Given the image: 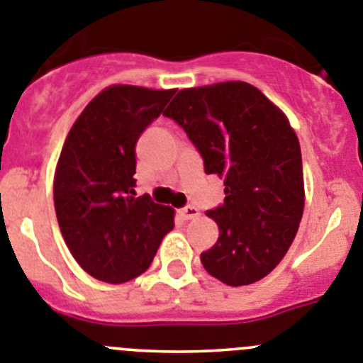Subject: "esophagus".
Segmentation results:
<instances>
[{
    "label": "esophagus",
    "mask_w": 363,
    "mask_h": 363,
    "mask_svg": "<svg viewBox=\"0 0 363 363\" xmlns=\"http://www.w3.org/2000/svg\"><path fill=\"white\" fill-rule=\"evenodd\" d=\"M179 216H182L184 219H194L199 216V211L194 207V205H187V207H184L182 211H179Z\"/></svg>",
    "instance_id": "1"
}]
</instances>
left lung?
I'll list each match as a JSON object with an SVG mask.
<instances>
[{"label": "left lung", "mask_w": 363, "mask_h": 363, "mask_svg": "<svg viewBox=\"0 0 363 363\" xmlns=\"http://www.w3.org/2000/svg\"><path fill=\"white\" fill-rule=\"evenodd\" d=\"M164 115L187 133L205 172L225 178V201L207 211L219 238L201 264L228 286L259 281L286 255L304 211L301 145L288 118L241 81L182 89Z\"/></svg>", "instance_id": "obj_1"}]
</instances>
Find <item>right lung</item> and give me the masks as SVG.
<instances>
[{
    "label": "right lung",
    "instance_id": "right-lung-1",
    "mask_svg": "<svg viewBox=\"0 0 363 363\" xmlns=\"http://www.w3.org/2000/svg\"><path fill=\"white\" fill-rule=\"evenodd\" d=\"M174 89L111 86L81 113L59 156L53 203L75 261L99 281L144 274L174 227L172 208L136 198V142Z\"/></svg>",
    "mask_w": 363,
    "mask_h": 363
}]
</instances>
